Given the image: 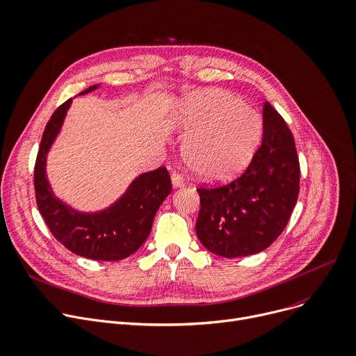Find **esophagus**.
Wrapping results in <instances>:
<instances>
[{"label":"esophagus","instance_id":"obj_1","mask_svg":"<svg viewBox=\"0 0 356 356\" xmlns=\"http://www.w3.org/2000/svg\"><path fill=\"white\" fill-rule=\"evenodd\" d=\"M172 183H173L175 187H180V186H183L184 179H183V176H181L180 173L173 172V173H172Z\"/></svg>","mask_w":356,"mask_h":356}]
</instances>
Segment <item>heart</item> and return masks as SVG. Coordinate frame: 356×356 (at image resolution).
I'll return each mask as SVG.
<instances>
[{
    "label": "heart",
    "instance_id": "b5f03b06",
    "mask_svg": "<svg viewBox=\"0 0 356 356\" xmlns=\"http://www.w3.org/2000/svg\"><path fill=\"white\" fill-rule=\"evenodd\" d=\"M176 123L191 136L183 156L196 175L229 180L243 172L262 137V118L232 92L210 88L188 100Z\"/></svg>",
    "mask_w": 356,
    "mask_h": 356
}]
</instances>
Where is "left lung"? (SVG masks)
Instances as JSON below:
<instances>
[{"instance_id": "obj_1", "label": "left lung", "mask_w": 356, "mask_h": 356, "mask_svg": "<svg viewBox=\"0 0 356 356\" xmlns=\"http://www.w3.org/2000/svg\"><path fill=\"white\" fill-rule=\"evenodd\" d=\"M299 181L293 134L276 108L265 102L262 145L248 169L230 183L197 188L199 241L207 250L223 257L265 250L289 222Z\"/></svg>"}]
</instances>
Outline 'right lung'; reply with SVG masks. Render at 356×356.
I'll list each match as a JSON object with an SVG mask.
<instances>
[{
  "label": "right lung",
  "instance_id": "1",
  "mask_svg": "<svg viewBox=\"0 0 356 356\" xmlns=\"http://www.w3.org/2000/svg\"><path fill=\"white\" fill-rule=\"evenodd\" d=\"M91 86L81 94L96 90ZM71 99L51 115L41 137L34 165L35 200L54 238L73 253L92 260H122L133 254L149 238L156 211L172 192L165 168L138 176L127 192L99 213H79L54 197L45 177V159L61 129Z\"/></svg>",
  "mask_w": 356,
  "mask_h": 356
}]
</instances>
